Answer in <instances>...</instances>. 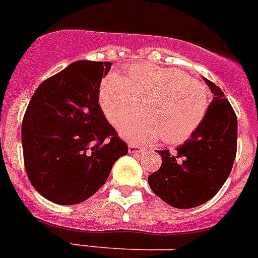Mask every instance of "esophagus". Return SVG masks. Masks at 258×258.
<instances>
[{
  "label": "esophagus",
  "mask_w": 258,
  "mask_h": 258,
  "mask_svg": "<svg viewBox=\"0 0 258 258\" xmlns=\"http://www.w3.org/2000/svg\"><path fill=\"white\" fill-rule=\"evenodd\" d=\"M143 147L142 146H138V145H129V154H134V155H137V154H141V152L143 151Z\"/></svg>",
  "instance_id": "34e87169"
}]
</instances>
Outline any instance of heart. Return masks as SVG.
Returning <instances> with one entry per match:
<instances>
[{
	"label": "heart",
	"mask_w": 258,
	"mask_h": 258,
	"mask_svg": "<svg viewBox=\"0 0 258 258\" xmlns=\"http://www.w3.org/2000/svg\"><path fill=\"white\" fill-rule=\"evenodd\" d=\"M209 89L177 68L138 63L127 68L126 79L108 74L98 90L99 106L113 126H120L143 106L145 115L120 127L132 143L163 137L166 143L188 140L202 125L209 107Z\"/></svg>",
	"instance_id": "1"
}]
</instances>
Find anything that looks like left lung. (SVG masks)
Instances as JSON below:
<instances>
[{
  "instance_id": "1",
  "label": "left lung",
  "mask_w": 258,
  "mask_h": 258,
  "mask_svg": "<svg viewBox=\"0 0 258 258\" xmlns=\"http://www.w3.org/2000/svg\"><path fill=\"white\" fill-rule=\"evenodd\" d=\"M204 80L214 97L202 125L173 154L157 151L163 163L149 175L151 190L174 208H194L211 200L226 182L235 160L238 118L222 90Z\"/></svg>"
}]
</instances>
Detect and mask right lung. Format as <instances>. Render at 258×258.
<instances>
[{"label": "right lung", "instance_id": "1", "mask_svg": "<svg viewBox=\"0 0 258 258\" xmlns=\"http://www.w3.org/2000/svg\"><path fill=\"white\" fill-rule=\"evenodd\" d=\"M109 61L77 60L45 80L22 122L24 166L32 186L50 202L79 204L108 178L127 145L99 106Z\"/></svg>", "mask_w": 258, "mask_h": 258}]
</instances>
